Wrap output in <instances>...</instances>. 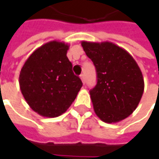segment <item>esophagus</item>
<instances>
[{
    "mask_svg": "<svg viewBox=\"0 0 159 159\" xmlns=\"http://www.w3.org/2000/svg\"><path fill=\"white\" fill-rule=\"evenodd\" d=\"M80 78L82 80V82H83V84H85V76H84V74H81V75H80Z\"/></svg>",
    "mask_w": 159,
    "mask_h": 159,
    "instance_id": "1",
    "label": "esophagus"
}]
</instances>
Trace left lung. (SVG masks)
<instances>
[{"mask_svg":"<svg viewBox=\"0 0 159 159\" xmlns=\"http://www.w3.org/2000/svg\"><path fill=\"white\" fill-rule=\"evenodd\" d=\"M81 44L96 69L97 84L89 92L94 112L107 123L125 119L136 109L144 92L136 61L111 42L83 41Z\"/></svg>","mask_w":159,"mask_h":159,"instance_id":"left-lung-1","label":"left lung"}]
</instances>
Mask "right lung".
I'll return each mask as SVG.
<instances>
[{
  "label": "right lung",
  "mask_w": 159,
  "mask_h": 159,
  "mask_svg": "<svg viewBox=\"0 0 159 159\" xmlns=\"http://www.w3.org/2000/svg\"><path fill=\"white\" fill-rule=\"evenodd\" d=\"M68 49L64 42H47L30 55L20 70L23 96L42 117H56L66 112L83 86L66 56Z\"/></svg>",
  "instance_id": "right-lung-1"
}]
</instances>
